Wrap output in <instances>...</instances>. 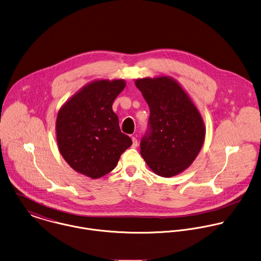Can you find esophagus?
<instances>
[{
  "mask_svg": "<svg viewBox=\"0 0 261 261\" xmlns=\"http://www.w3.org/2000/svg\"><path fill=\"white\" fill-rule=\"evenodd\" d=\"M137 145H138V140H137V138L136 137H132V146L133 147H137Z\"/></svg>",
  "mask_w": 261,
  "mask_h": 261,
  "instance_id": "obj_1",
  "label": "esophagus"
}]
</instances>
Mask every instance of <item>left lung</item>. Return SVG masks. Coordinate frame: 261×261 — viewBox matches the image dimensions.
I'll use <instances>...</instances> for the list:
<instances>
[{"label": "left lung", "mask_w": 261, "mask_h": 261, "mask_svg": "<svg viewBox=\"0 0 261 261\" xmlns=\"http://www.w3.org/2000/svg\"><path fill=\"white\" fill-rule=\"evenodd\" d=\"M135 84L150 112L140 140L141 155L155 174L173 177L187 169L200 151L205 136L202 118L172 78H143Z\"/></svg>", "instance_id": "obj_1"}]
</instances>
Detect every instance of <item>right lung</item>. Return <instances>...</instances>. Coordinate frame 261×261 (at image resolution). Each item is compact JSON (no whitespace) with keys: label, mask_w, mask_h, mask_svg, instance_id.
<instances>
[{"label":"right lung","mask_w":261,"mask_h":261,"mask_svg":"<svg viewBox=\"0 0 261 261\" xmlns=\"http://www.w3.org/2000/svg\"><path fill=\"white\" fill-rule=\"evenodd\" d=\"M125 88L124 80L89 83L68 100L57 117V141L70 167L92 179L113 171L132 145L122 133L112 106Z\"/></svg>","instance_id":"1"}]
</instances>
